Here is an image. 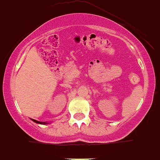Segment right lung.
I'll use <instances>...</instances> for the list:
<instances>
[{
  "mask_svg": "<svg viewBox=\"0 0 160 160\" xmlns=\"http://www.w3.org/2000/svg\"><path fill=\"white\" fill-rule=\"evenodd\" d=\"M32 119V118H31ZM32 121H33L34 122H36V123H38V124H48V122H39V121H38V120H35V119H32Z\"/></svg>",
  "mask_w": 160,
  "mask_h": 160,
  "instance_id": "right-lung-1",
  "label": "right lung"
}]
</instances>
